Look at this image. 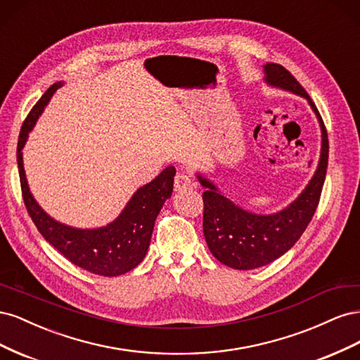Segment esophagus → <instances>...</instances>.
I'll return each instance as SVG.
<instances>
[{"label":"esophagus","mask_w":360,"mask_h":360,"mask_svg":"<svg viewBox=\"0 0 360 360\" xmlns=\"http://www.w3.org/2000/svg\"><path fill=\"white\" fill-rule=\"evenodd\" d=\"M195 186L193 180L188 176V174L184 172H179L176 176V180H174V189H176V192H183L186 189H192Z\"/></svg>","instance_id":"34e87169"}]
</instances>
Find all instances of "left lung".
I'll return each mask as SVG.
<instances>
[{"mask_svg":"<svg viewBox=\"0 0 360 360\" xmlns=\"http://www.w3.org/2000/svg\"><path fill=\"white\" fill-rule=\"evenodd\" d=\"M263 72L267 86L307 99L320 126L321 148L317 168L304 189L284 209L269 214L243 209L222 193L209 177L201 172L195 174L205 189L202 230L207 246L217 261L237 270H252L270 264L294 246L317 209L328 169L329 139L317 106L281 64L267 63Z\"/></svg>","mask_w":360,"mask_h":360,"instance_id":"left-lung-1","label":"left lung"}]
</instances>
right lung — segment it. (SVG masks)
Wrapping results in <instances>:
<instances>
[{"mask_svg":"<svg viewBox=\"0 0 360 360\" xmlns=\"http://www.w3.org/2000/svg\"><path fill=\"white\" fill-rule=\"evenodd\" d=\"M63 85L64 82L58 81L49 86L20 129L16 156L24 202L45 240L75 266L101 276L123 275L135 269L147 254L156 217L163 202L171 198L176 168H165L156 179L138 188L115 219L103 226L76 228L53 219L32 197L24 169L22 150L51 97Z\"/></svg>","mask_w":360,"mask_h":360,"instance_id":"right-lung-1","label":"right lung"}]
</instances>
